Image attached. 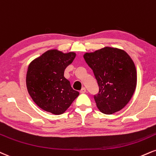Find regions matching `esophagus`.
<instances>
[{"mask_svg": "<svg viewBox=\"0 0 156 156\" xmlns=\"http://www.w3.org/2000/svg\"><path fill=\"white\" fill-rule=\"evenodd\" d=\"M86 88H82V89L80 90V93H81V94H84V93H86Z\"/></svg>", "mask_w": 156, "mask_h": 156, "instance_id": "1", "label": "esophagus"}]
</instances>
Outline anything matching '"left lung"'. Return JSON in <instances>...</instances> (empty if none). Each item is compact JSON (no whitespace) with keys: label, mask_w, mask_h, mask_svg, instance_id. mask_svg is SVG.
<instances>
[{"label":"left lung","mask_w":156,"mask_h":156,"mask_svg":"<svg viewBox=\"0 0 156 156\" xmlns=\"http://www.w3.org/2000/svg\"><path fill=\"white\" fill-rule=\"evenodd\" d=\"M83 58L99 86V93L94 95L97 108L107 115L122 110L136 86V67L130 56L123 49L106 46L85 53Z\"/></svg>","instance_id":"obj_1"}]
</instances>
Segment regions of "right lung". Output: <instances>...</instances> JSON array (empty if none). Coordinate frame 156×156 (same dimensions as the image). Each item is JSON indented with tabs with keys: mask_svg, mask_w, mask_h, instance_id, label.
Returning <instances> with one entry per match:
<instances>
[{
	"mask_svg": "<svg viewBox=\"0 0 156 156\" xmlns=\"http://www.w3.org/2000/svg\"><path fill=\"white\" fill-rule=\"evenodd\" d=\"M76 54L63 53L57 49L46 51L30 63L26 85L30 96L39 108L54 115H61L78 97L64 77L65 68Z\"/></svg>",
	"mask_w": 156,
	"mask_h": 156,
	"instance_id": "obj_1",
	"label": "right lung"
}]
</instances>
